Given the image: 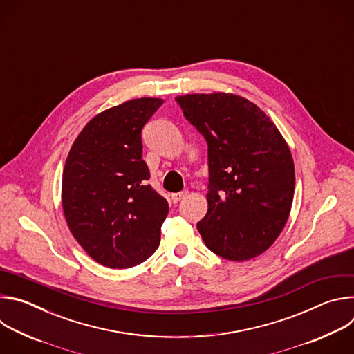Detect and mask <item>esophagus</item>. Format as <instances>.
<instances>
[{"instance_id":"obj_1","label":"esophagus","mask_w":354,"mask_h":354,"mask_svg":"<svg viewBox=\"0 0 354 354\" xmlns=\"http://www.w3.org/2000/svg\"><path fill=\"white\" fill-rule=\"evenodd\" d=\"M186 194H187V190H182V192H178V193H172L171 198H172L174 203H178V201H179V200H182Z\"/></svg>"}]
</instances>
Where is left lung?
<instances>
[{
	"mask_svg": "<svg viewBox=\"0 0 354 354\" xmlns=\"http://www.w3.org/2000/svg\"><path fill=\"white\" fill-rule=\"evenodd\" d=\"M209 147V209L197 230L216 255L257 258L283 231L294 197V162L276 124L232 93L176 96Z\"/></svg>",
	"mask_w": 354,
	"mask_h": 354,
	"instance_id": "8db88e82",
	"label": "left lung"
}]
</instances>
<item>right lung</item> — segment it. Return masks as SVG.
<instances>
[{
    "mask_svg": "<svg viewBox=\"0 0 354 354\" xmlns=\"http://www.w3.org/2000/svg\"><path fill=\"white\" fill-rule=\"evenodd\" d=\"M162 104L158 97H140L96 115L68 153L64 217L77 242L102 266H136L160 246L169 206L147 183L141 130Z\"/></svg>",
    "mask_w": 354,
    "mask_h": 354,
    "instance_id": "right-lung-1",
    "label": "right lung"
}]
</instances>
